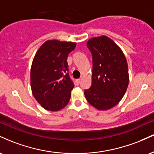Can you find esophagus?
<instances>
[{
  "instance_id": "1",
  "label": "esophagus",
  "mask_w": 154,
  "mask_h": 154,
  "mask_svg": "<svg viewBox=\"0 0 154 154\" xmlns=\"http://www.w3.org/2000/svg\"><path fill=\"white\" fill-rule=\"evenodd\" d=\"M80 82H81V79H76V81H75L76 84H77V85L80 84Z\"/></svg>"
}]
</instances>
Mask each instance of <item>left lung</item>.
Returning a JSON list of instances; mask_svg holds the SVG:
<instances>
[{
    "instance_id": "8db88e82",
    "label": "left lung",
    "mask_w": 154,
    "mask_h": 154,
    "mask_svg": "<svg viewBox=\"0 0 154 154\" xmlns=\"http://www.w3.org/2000/svg\"><path fill=\"white\" fill-rule=\"evenodd\" d=\"M87 46L93 57L92 84L85 91L88 103L98 110H107L122 100L129 83L126 58L111 39H90Z\"/></svg>"
}]
</instances>
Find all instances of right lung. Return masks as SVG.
Wrapping results in <instances>:
<instances>
[{
    "mask_svg": "<svg viewBox=\"0 0 154 154\" xmlns=\"http://www.w3.org/2000/svg\"><path fill=\"white\" fill-rule=\"evenodd\" d=\"M75 47L71 42L48 40L35 54L31 88L35 99L46 110H61L69 101L75 85L69 75L67 57Z\"/></svg>",
    "mask_w": 154,
    "mask_h": 154,
    "instance_id": "right-lung-1",
    "label": "right lung"
}]
</instances>
